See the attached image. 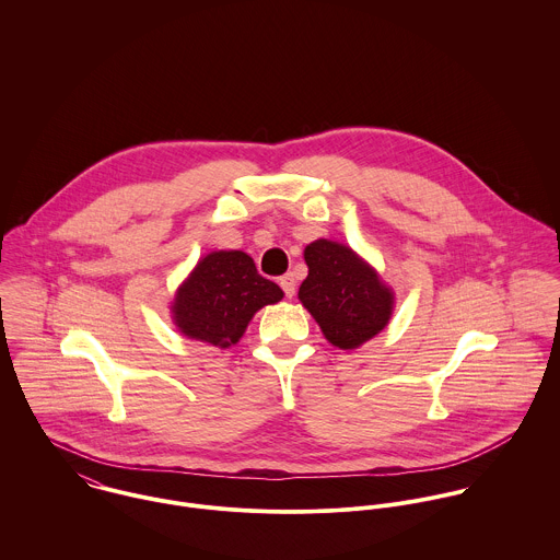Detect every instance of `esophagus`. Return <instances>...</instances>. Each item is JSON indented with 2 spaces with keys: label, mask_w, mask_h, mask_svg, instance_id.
Segmentation results:
<instances>
[{
  "label": "esophagus",
  "mask_w": 560,
  "mask_h": 560,
  "mask_svg": "<svg viewBox=\"0 0 560 560\" xmlns=\"http://www.w3.org/2000/svg\"><path fill=\"white\" fill-rule=\"evenodd\" d=\"M280 287H282V291H284L287 298H293V295H295V278H293V273H284V276L280 278Z\"/></svg>",
  "instance_id": "1"
}]
</instances>
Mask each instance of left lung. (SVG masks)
<instances>
[{"label":"left lung","mask_w":560,"mask_h":560,"mask_svg":"<svg viewBox=\"0 0 560 560\" xmlns=\"http://www.w3.org/2000/svg\"><path fill=\"white\" fill-rule=\"evenodd\" d=\"M304 258L308 276L300 287V300L331 345L355 349L386 327L393 293L347 245L315 241Z\"/></svg>","instance_id":"1"}]
</instances>
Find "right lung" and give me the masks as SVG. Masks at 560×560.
Instances as JSON below:
<instances>
[{
  "label": "right lung",
  "instance_id": "obj_1",
  "mask_svg": "<svg viewBox=\"0 0 560 560\" xmlns=\"http://www.w3.org/2000/svg\"><path fill=\"white\" fill-rule=\"evenodd\" d=\"M282 289L256 271L245 252H211L205 256L174 300L178 329L215 347L240 340L254 313L282 300Z\"/></svg>",
  "mask_w": 560,
  "mask_h": 560
}]
</instances>
